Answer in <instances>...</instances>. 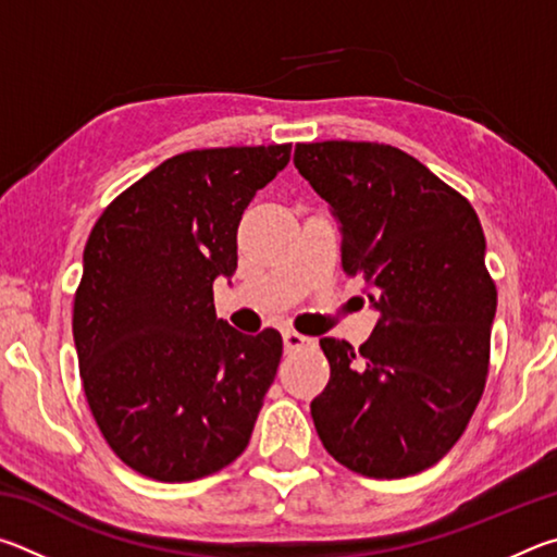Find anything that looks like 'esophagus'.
I'll return each mask as SVG.
<instances>
[{
  "mask_svg": "<svg viewBox=\"0 0 557 557\" xmlns=\"http://www.w3.org/2000/svg\"><path fill=\"white\" fill-rule=\"evenodd\" d=\"M282 342H285V351H299V348L314 346V338L297 334L295 329H285V332H282Z\"/></svg>",
  "mask_w": 557,
  "mask_h": 557,
  "instance_id": "esophagus-1",
  "label": "esophagus"
}]
</instances>
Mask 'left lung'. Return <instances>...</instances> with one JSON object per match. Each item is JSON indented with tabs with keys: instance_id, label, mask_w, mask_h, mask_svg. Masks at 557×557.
I'll return each instance as SVG.
<instances>
[{
	"instance_id": "left-lung-1",
	"label": "left lung",
	"mask_w": 557,
	"mask_h": 557,
	"mask_svg": "<svg viewBox=\"0 0 557 557\" xmlns=\"http://www.w3.org/2000/svg\"><path fill=\"white\" fill-rule=\"evenodd\" d=\"M295 166L329 203L342 262L381 314L356 348L326 336L312 420L329 455L373 479L418 474L457 445L484 393L496 287L465 196L398 147L312 143Z\"/></svg>"
}]
</instances>
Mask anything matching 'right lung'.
Masks as SVG:
<instances>
[{
  "label": "right lung",
  "mask_w": 557,
  "mask_h": 557,
  "mask_svg": "<svg viewBox=\"0 0 557 557\" xmlns=\"http://www.w3.org/2000/svg\"><path fill=\"white\" fill-rule=\"evenodd\" d=\"M292 145L176 154L112 201L83 250L73 338L112 451L157 482H194L248 447L282 336L215 319L238 268V223Z\"/></svg>",
  "instance_id": "right-lung-1"
}]
</instances>
